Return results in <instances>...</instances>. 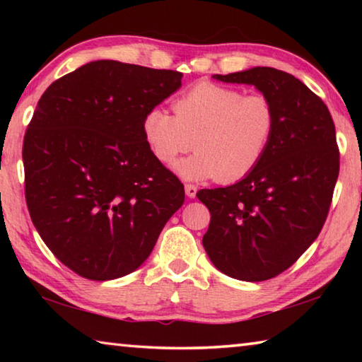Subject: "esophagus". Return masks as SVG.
<instances>
[{
    "label": "esophagus",
    "instance_id": "1",
    "mask_svg": "<svg viewBox=\"0 0 362 362\" xmlns=\"http://www.w3.org/2000/svg\"><path fill=\"white\" fill-rule=\"evenodd\" d=\"M196 192H198V188H196V185H193V183H187V185H185V193H187L188 198H194Z\"/></svg>",
    "mask_w": 362,
    "mask_h": 362
}]
</instances>
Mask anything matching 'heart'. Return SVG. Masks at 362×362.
I'll return each instance as SVG.
<instances>
[{
	"instance_id": "obj_1",
	"label": "heart",
	"mask_w": 362,
	"mask_h": 362,
	"mask_svg": "<svg viewBox=\"0 0 362 362\" xmlns=\"http://www.w3.org/2000/svg\"><path fill=\"white\" fill-rule=\"evenodd\" d=\"M174 116L151 108L142 136L156 161L170 166L192 148L194 155L175 164L187 180H243L259 166L276 131V110L263 94L230 86L198 83L173 102Z\"/></svg>"
}]
</instances>
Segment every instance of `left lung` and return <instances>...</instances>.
<instances>
[{
    "label": "left lung",
    "mask_w": 362,
    "mask_h": 362,
    "mask_svg": "<svg viewBox=\"0 0 362 362\" xmlns=\"http://www.w3.org/2000/svg\"><path fill=\"white\" fill-rule=\"evenodd\" d=\"M223 83L252 84L273 102L276 131L252 173L235 185L199 189L211 212L203 246L226 276L259 283L297 262L326 222L340 153L329 110L289 73L255 66Z\"/></svg>",
    "instance_id": "1"
}]
</instances>
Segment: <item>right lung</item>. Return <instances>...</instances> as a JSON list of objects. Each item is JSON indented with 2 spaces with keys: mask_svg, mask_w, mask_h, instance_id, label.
<instances>
[{
  "mask_svg": "<svg viewBox=\"0 0 362 362\" xmlns=\"http://www.w3.org/2000/svg\"><path fill=\"white\" fill-rule=\"evenodd\" d=\"M182 73L95 60L54 81L23 137L25 199L41 240L79 276L116 279L148 259L185 201L142 121Z\"/></svg>",
  "mask_w": 362,
  "mask_h": 362,
  "instance_id": "1",
  "label": "right lung"
}]
</instances>
